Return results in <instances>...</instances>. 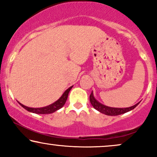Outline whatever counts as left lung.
<instances>
[{"label":"left lung","mask_w":157,"mask_h":157,"mask_svg":"<svg viewBox=\"0 0 157 157\" xmlns=\"http://www.w3.org/2000/svg\"><path fill=\"white\" fill-rule=\"evenodd\" d=\"M89 99L91 105H92V106L95 109L100 111V113H104L105 115H109V116H117V115H120L122 114V113L128 112V111L135 109L139 105V103H140V102H138L136 105L128 108H112L109 107V106H106L105 105H102V103L99 102L94 98V97L93 92H91V94H90Z\"/></svg>","instance_id":"8db88e82"}]
</instances>
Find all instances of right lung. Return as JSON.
<instances>
[{"label": "right lung", "instance_id": "obj_1", "mask_svg": "<svg viewBox=\"0 0 157 157\" xmlns=\"http://www.w3.org/2000/svg\"><path fill=\"white\" fill-rule=\"evenodd\" d=\"M73 86H71V87L68 88V89L66 90L63 94V95L60 97V98L58 99L57 101L54 102V103L51 104V105L46 106V107L29 108V107H27L26 105H23V104L20 103L19 102H18L20 105L22 106L23 108H24L25 109L27 110L28 111H29V112L39 113V114H48V113H54L56 111H57V110L61 109V108L65 105L66 100H67L68 93H69L70 90L71 89V88Z\"/></svg>", "mask_w": 157, "mask_h": 157}]
</instances>
